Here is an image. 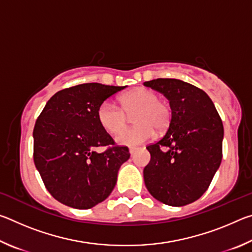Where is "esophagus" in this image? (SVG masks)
<instances>
[{
  "mask_svg": "<svg viewBox=\"0 0 252 252\" xmlns=\"http://www.w3.org/2000/svg\"><path fill=\"white\" fill-rule=\"evenodd\" d=\"M136 151V148H134V147H132V148H130L129 149V152H130V155H133V153Z\"/></svg>",
  "mask_w": 252,
  "mask_h": 252,
  "instance_id": "esophagus-1",
  "label": "esophagus"
}]
</instances>
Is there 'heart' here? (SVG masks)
<instances>
[{"label": "heart", "mask_w": 252, "mask_h": 252, "mask_svg": "<svg viewBox=\"0 0 252 252\" xmlns=\"http://www.w3.org/2000/svg\"><path fill=\"white\" fill-rule=\"evenodd\" d=\"M120 106L112 101L102 102L96 111L97 121L105 131L114 133L125 125L126 114L136 112L134 127L118 132L117 143L121 146L134 147L150 140L155 135V129L163 131L171 122L172 112L167 102L159 100L155 91L147 88H136L120 97Z\"/></svg>", "instance_id": "1"}]
</instances>
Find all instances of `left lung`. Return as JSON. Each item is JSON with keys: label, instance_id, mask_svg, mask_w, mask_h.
Masks as SVG:
<instances>
[{"label": "left lung", "instance_id": "left-lung-1", "mask_svg": "<svg viewBox=\"0 0 252 252\" xmlns=\"http://www.w3.org/2000/svg\"><path fill=\"white\" fill-rule=\"evenodd\" d=\"M144 85L170 101L171 122L159 141L148 146L151 160L143 170L153 198L181 207L206 192L222 159L223 125L206 92L178 79H156Z\"/></svg>", "mask_w": 252, "mask_h": 252}]
</instances>
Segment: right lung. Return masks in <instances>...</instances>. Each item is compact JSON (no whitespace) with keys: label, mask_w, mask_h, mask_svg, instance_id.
<instances>
[{"label":"right lung","mask_w":252,"mask_h":252,"mask_svg":"<svg viewBox=\"0 0 252 252\" xmlns=\"http://www.w3.org/2000/svg\"><path fill=\"white\" fill-rule=\"evenodd\" d=\"M126 87L84 83L55 93L33 130L34 164L54 199L75 209H90L109 197L126 147L114 141L97 121L102 102ZM113 145L99 154L95 148Z\"/></svg>","instance_id":"obj_1"}]
</instances>
